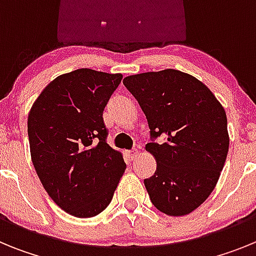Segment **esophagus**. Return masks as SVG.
Masks as SVG:
<instances>
[{
    "label": "esophagus",
    "instance_id": "esophagus-1",
    "mask_svg": "<svg viewBox=\"0 0 256 256\" xmlns=\"http://www.w3.org/2000/svg\"><path fill=\"white\" fill-rule=\"evenodd\" d=\"M126 156H128V158H130V160H134L136 158H137V156H138V150H130V151H128V152H126Z\"/></svg>",
    "mask_w": 256,
    "mask_h": 256
}]
</instances>
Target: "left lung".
<instances>
[{"label":"left lung","instance_id":"obj_1","mask_svg":"<svg viewBox=\"0 0 256 256\" xmlns=\"http://www.w3.org/2000/svg\"><path fill=\"white\" fill-rule=\"evenodd\" d=\"M126 90L146 115L151 138L146 151L156 160L144 180L151 202L166 216H187L212 192L227 159V115L209 88L180 70L124 78Z\"/></svg>","mask_w":256,"mask_h":256}]
</instances>
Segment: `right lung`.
<instances>
[{"mask_svg":"<svg viewBox=\"0 0 256 256\" xmlns=\"http://www.w3.org/2000/svg\"><path fill=\"white\" fill-rule=\"evenodd\" d=\"M120 73L76 69L40 92L28 115L32 162L56 205L76 218L100 214L112 201L126 162L106 142L102 112Z\"/></svg>","mask_w":256,"mask_h":256,"instance_id":"obj_1","label":"right lung"}]
</instances>
